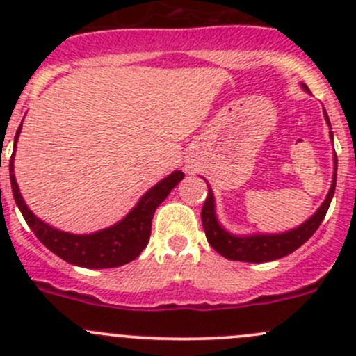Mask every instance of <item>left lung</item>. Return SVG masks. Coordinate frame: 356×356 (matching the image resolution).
<instances>
[{"label":"left lung","instance_id":"1","mask_svg":"<svg viewBox=\"0 0 356 356\" xmlns=\"http://www.w3.org/2000/svg\"><path fill=\"white\" fill-rule=\"evenodd\" d=\"M303 91L310 95V89L305 84H301ZM325 122H327L329 129L331 122H329L327 111L324 110ZM329 138L334 143L332 131H329ZM336 172H337V156L334 153V174L331 188H329L327 196H325L324 203L318 207V210L312 215L310 218L303 222L298 227L289 229L286 232H277V234H261V232H254V234L246 236H236L224 229V225L218 222L217 211H215V196L211 188L208 186V196L204 200L203 210H201V222H203L204 234H207L210 246L217 251L222 257L229 258V260L248 261V264H264V261L279 260L282 257H288L294 250H298L301 245L308 241L317 231L318 225L324 220L325 213L331 204L334 191H336Z\"/></svg>","mask_w":356,"mask_h":356}]
</instances>
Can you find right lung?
<instances>
[{"label":"right lung","mask_w":356,"mask_h":356,"mask_svg":"<svg viewBox=\"0 0 356 356\" xmlns=\"http://www.w3.org/2000/svg\"><path fill=\"white\" fill-rule=\"evenodd\" d=\"M20 131H22V124L15 134V148ZM13 158H15V149L10 158V181H12L13 198L22 211L27 225L32 229L35 238L56 257L68 264L86 268H113L138 258L149 241L152 220L156 207L184 179V172H172L152 189H148L139 198L136 207L117 224L91 232V234H72V232L60 231L46 224L25 204L19 184H17L15 172H13Z\"/></svg>","instance_id":"1"}]
</instances>
